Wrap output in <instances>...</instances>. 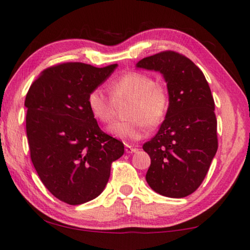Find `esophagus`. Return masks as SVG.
Instances as JSON below:
<instances>
[{"label": "esophagus", "mask_w": 250, "mask_h": 250, "mask_svg": "<svg viewBox=\"0 0 250 250\" xmlns=\"http://www.w3.org/2000/svg\"><path fill=\"white\" fill-rule=\"evenodd\" d=\"M136 151H137V148L132 146V145H128V144L125 145V152L127 153V154H132V153H135Z\"/></svg>", "instance_id": "34e87169"}]
</instances>
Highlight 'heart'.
<instances>
[{"mask_svg":"<svg viewBox=\"0 0 250 250\" xmlns=\"http://www.w3.org/2000/svg\"><path fill=\"white\" fill-rule=\"evenodd\" d=\"M107 96L96 88L87 96V107L96 121L108 123L115 116L116 103L130 99L126 116L129 120L110 124L107 130L126 143L143 138L147 133L146 124L151 127L163 122L168 108V96L162 86L155 83L147 74L129 71L109 83Z\"/></svg>","mask_w":250,"mask_h":250,"instance_id":"obj_1","label":"heart"}]
</instances>
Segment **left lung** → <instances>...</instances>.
<instances>
[{
  "mask_svg": "<svg viewBox=\"0 0 250 250\" xmlns=\"http://www.w3.org/2000/svg\"><path fill=\"white\" fill-rule=\"evenodd\" d=\"M136 67L161 72L168 93L165 120L143 145L151 157L145 178L156 193L184 198L200 187L218 148L209 83L189 58L174 51L146 57Z\"/></svg>",
  "mask_w": 250,
  "mask_h": 250,
  "instance_id": "1",
  "label": "left lung"
}]
</instances>
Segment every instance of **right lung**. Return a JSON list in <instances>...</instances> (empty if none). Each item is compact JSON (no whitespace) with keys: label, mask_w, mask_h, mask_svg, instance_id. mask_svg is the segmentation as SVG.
Segmentation results:
<instances>
[{"label":"right lung","mask_w":250,"mask_h":250,"mask_svg":"<svg viewBox=\"0 0 250 250\" xmlns=\"http://www.w3.org/2000/svg\"><path fill=\"white\" fill-rule=\"evenodd\" d=\"M117 63L96 68L67 62L41 72L26 94V136L33 167L57 199L76 206L105 189L124 144L107 135L87 107V96Z\"/></svg>","instance_id":"right-lung-1"}]
</instances>
